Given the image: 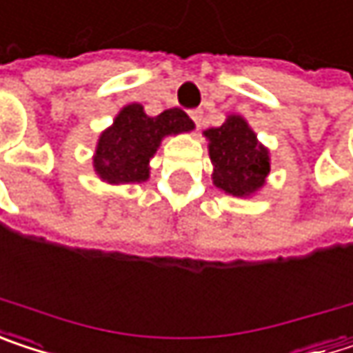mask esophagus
<instances>
[{
	"label": "esophagus",
	"instance_id": "34e87169",
	"mask_svg": "<svg viewBox=\"0 0 353 353\" xmlns=\"http://www.w3.org/2000/svg\"><path fill=\"white\" fill-rule=\"evenodd\" d=\"M190 117H192V121H194V125H196V127H200V125H202V109H194V111H190Z\"/></svg>",
	"mask_w": 353,
	"mask_h": 353
}]
</instances>
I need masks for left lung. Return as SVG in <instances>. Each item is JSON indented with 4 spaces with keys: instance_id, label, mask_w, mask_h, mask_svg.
<instances>
[{
    "instance_id": "1",
    "label": "left lung",
    "mask_w": 353,
    "mask_h": 353,
    "mask_svg": "<svg viewBox=\"0 0 353 353\" xmlns=\"http://www.w3.org/2000/svg\"><path fill=\"white\" fill-rule=\"evenodd\" d=\"M214 165V185L224 194L246 198L259 192L271 172L269 149L259 143L241 114H230L220 127L204 131Z\"/></svg>"
}]
</instances>
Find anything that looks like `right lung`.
Listing matches in <instances>:
<instances>
[{"label": "right lung", "instance_id": "1", "mask_svg": "<svg viewBox=\"0 0 353 353\" xmlns=\"http://www.w3.org/2000/svg\"><path fill=\"white\" fill-rule=\"evenodd\" d=\"M192 129L194 121L181 109H168L157 117H149L141 105H127L99 137L92 159L94 172L107 183L145 181L149 177V159L161 139Z\"/></svg>", "mask_w": 353, "mask_h": 353}]
</instances>
